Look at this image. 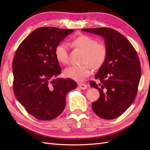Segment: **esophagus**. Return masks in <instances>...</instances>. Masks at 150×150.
<instances>
[{
    "label": "esophagus",
    "mask_w": 150,
    "mask_h": 150,
    "mask_svg": "<svg viewBox=\"0 0 150 150\" xmlns=\"http://www.w3.org/2000/svg\"><path fill=\"white\" fill-rule=\"evenodd\" d=\"M78 86L79 88L81 89V90H86L88 88V86L84 83H79Z\"/></svg>",
    "instance_id": "obj_1"
}]
</instances>
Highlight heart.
I'll return each mask as SVG.
<instances>
[{
  "label": "heart",
  "mask_w": 150,
  "mask_h": 150,
  "mask_svg": "<svg viewBox=\"0 0 150 150\" xmlns=\"http://www.w3.org/2000/svg\"><path fill=\"white\" fill-rule=\"evenodd\" d=\"M73 47L84 50L82 62L84 64L71 66L66 68L64 75L66 77L78 82L84 81L91 74V66L98 69L103 65L108 55L107 47L103 43H97L93 37L82 35L75 38L71 41ZM55 56L58 61L62 64L69 62L68 45L66 43H60L55 49Z\"/></svg>",
  "instance_id": "obj_1"
}]
</instances>
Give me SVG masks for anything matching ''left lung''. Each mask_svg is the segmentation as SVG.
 Returning <instances> with one entry per match:
<instances>
[{
	"mask_svg": "<svg viewBox=\"0 0 150 150\" xmlns=\"http://www.w3.org/2000/svg\"><path fill=\"white\" fill-rule=\"evenodd\" d=\"M82 31L102 36L108 50L106 59L92 81L91 87L100 93L92 104L94 113L104 119L119 117L131 106L137 93L141 68L134 47L123 35L109 28H87Z\"/></svg>",
	"mask_w": 150,
	"mask_h": 150,
	"instance_id": "obj_1",
	"label": "left lung"
}]
</instances>
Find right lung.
<instances>
[{
    "label": "right lung",
    "instance_id": "1",
    "mask_svg": "<svg viewBox=\"0 0 150 150\" xmlns=\"http://www.w3.org/2000/svg\"><path fill=\"white\" fill-rule=\"evenodd\" d=\"M73 30L42 27L19 45L13 60V91L28 113L41 120L55 119L64 110L66 97L77 88L71 79L57 78L61 68L55 49Z\"/></svg>",
    "mask_w": 150,
    "mask_h": 150
}]
</instances>
